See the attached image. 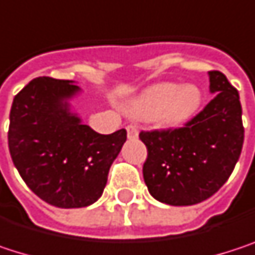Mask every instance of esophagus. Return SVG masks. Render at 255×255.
I'll return each instance as SVG.
<instances>
[{"label": "esophagus", "mask_w": 255, "mask_h": 255, "mask_svg": "<svg viewBox=\"0 0 255 255\" xmlns=\"http://www.w3.org/2000/svg\"><path fill=\"white\" fill-rule=\"evenodd\" d=\"M137 132H138V129L135 126H127V134L129 138H134V137H137Z\"/></svg>", "instance_id": "obj_1"}]
</instances>
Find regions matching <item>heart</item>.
I'll return each instance as SVG.
<instances>
[{
	"label": "heart",
	"instance_id": "obj_1",
	"mask_svg": "<svg viewBox=\"0 0 255 255\" xmlns=\"http://www.w3.org/2000/svg\"><path fill=\"white\" fill-rule=\"evenodd\" d=\"M201 100V91L193 85L162 84L138 99L131 112L144 120L162 118L168 124H180L196 114Z\"/></svg>",
	"mask_w": 255,
	"mask_h": 255
}]
</instances>
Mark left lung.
<instances>
[{"label": "left lung", "instance_id": "1", "mask_svg": "<svg viewBox=\"0 0 255 255\" xmlns=\"http://www.w3.org/2000/svg\"><path fill=\"white\" fill-rule=\"evenodd\" d=\"M214 99L183 127L140 131L147 158L149 193L168 205H193L213 196L230 177L242 150L244 126L238 90L210 71Z\"/></svg>", "mask_w": 255, "mask_h": 255}]
</instances>
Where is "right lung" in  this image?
<instances>
[{"label":"right lung","instance_id":"add662e5","mask_svg":"<svg viewBox=\"0 0 255 255\" xmlns=\"http://www.w3.org/2000/svg\"><path fill=\"white\" fill-rule=\"evenodd\" d=\"M77 85L68 79H32L14 96L8 149L27 187L50 205L81 208L96 202L127 131L99 134L68 108Z\"/></svg>","mask_w":255,"mask_h":255}]
</instances>
